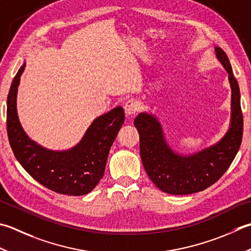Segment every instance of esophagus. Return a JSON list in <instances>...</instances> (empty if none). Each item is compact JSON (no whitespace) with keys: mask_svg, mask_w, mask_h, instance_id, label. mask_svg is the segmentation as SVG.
I'll use <instances>...</instances> for the list:
<instances>
[{"mask_svg":"<svg viewBox=\"0 0 251 251\" xmlns=\"http://www.w3.org/2000/svg\"><path fill=\"white\" fill-rule=\"evenodd\" d=\"M124 109H125V113L127 116H132V115H135L136 112L139 110V103L134 99H130L125 103Z\"/></svg>","mask_w":251,"mask_h":251,"instance_id":"34e87169","label":"esophagus"}]
</instances>
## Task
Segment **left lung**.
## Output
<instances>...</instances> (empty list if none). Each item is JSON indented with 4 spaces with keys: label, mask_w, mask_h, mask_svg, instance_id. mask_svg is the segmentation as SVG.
Wrapping results in <instances>:
<instances>
[{
    "label": "left lung",
    "mask_w": 251,
    "mask_h": 251,
    "mask_svg": "<svg viewBox=\"0 0 251 251\" xmlns=\"http://www.w3.org/2000/svg\"><path fill=\"white\" fill-rule=\"evenodd\" d=\"M214 49L218 60L228 73L232 89L230 125L222 139L197 153L183 155L171 149L154 115L140 113L134 121L139 132L144 168L152 183L166 194L189 195L210 187L227 171L242 144L244 120L238 82L226 54L221 48Z\"/></svg>",
    "instance_id": "obj_1"
}]
</instances>
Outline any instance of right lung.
I'll list each match as a JSON object with an SVG mask.
<instances>
[{
	"mask_svg": "<svg viewBox=\"0 0 251 251\" xmlns=\"http://www.w3.org/2000/svg\"><path fill=\"white\" fill-rule=\"evenodd\" d=\"M26 64L14 77L7 96L6 128L9 145L27 173L44 187L57 194H89L104 174L111 146L125 120L123 107L117 106L92 122L82 139L66 151L43 148L31 140L19 123L16 98Z\"/></svg>",
	"mask_w": 251,
	"mask_h": 251,
	"instance_id": "1",
	"label": "right lung"
}]
</instances>
